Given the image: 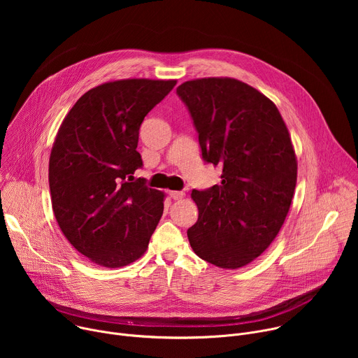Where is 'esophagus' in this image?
Here are the masks:
<instances>
[{"label":"esophagus","instance_id":"34e87169","mask_svg":"<svg viewBox=\"0 0 358 358\" xmlns=\"http://www.w3.org/2000/svg\"><path fill=\"white\" fill-rule=\"evenodd\" d=\"M184 192L182 191H170V196L173 198V199H181V198H184Z\"/></svg>","mask_w":358,"mask_h":358}]
</instances>
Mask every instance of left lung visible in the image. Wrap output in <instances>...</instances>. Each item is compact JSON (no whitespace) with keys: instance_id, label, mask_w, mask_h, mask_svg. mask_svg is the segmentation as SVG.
I'll return each mask as SVG.
<instances>
[{"instance_id":"1","label":"left lung","mask_w":358,"mask_h":358,"mask_svg":"<svg viewBox=\"0 0 358 358\" xmlns=\"http://www.w3.org/2000/svg\"><path fill=\"white\" fill-rule=\"evenodd\" d=\"M202 159L222 169V181L192 189L198 221L187 235L192 250L222 269L253 262L279 234L294 195L297 159L276 105L234 78L181 83Z\"/></svg>"}]
</instances>
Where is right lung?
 <instances>
[{
	"label": "right lung",
	"instance_id": "1",
	"mask_svg": "<svg viewBox=\"0 0 358 358\" xmlns=\"http://www.w3.org/2000/svg\"><path fill=\"white\" fill-rule=\"evenodd\" d=\"M177 80L122 79L82 94L65 116L49 157L57 222L69 243L103 268H122L148 248L166 194L133 181L145 115Z\"/></svg>",
	"mask_w": 358,
	"mask_h": 358
}]
</instances>
